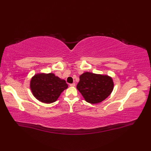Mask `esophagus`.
<instances>
[{
    "instance_id": "1",
    "label": "esophagus",
    "mask_w": 151,
    "mask_h": 151,
    "mask_svg": "<svg viewBox=\"0 0 151 151\" xmlns=\"http://www.w3.org/2000/svg\"><path fill=\"white\" fill-rule=\"evenodd\" d=\"M76 86V84L75 83H72V84H70V87H74Z\"/></svg>"
}]
</instances>
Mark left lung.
I'll list each match as a JSON object with an SVG mask.
<instances>
[{"instance_id":"1","label":"left lung","mask_w":151,"mask_h":151,"mask_svg":"<svg viewBox=\"0 0 151 151\" xmlns=\"http://www.w3.org/2000/svg\"><path fill=\"white\" fill-rule=\"evenodd\" d=\"M77 89L86 102L91 104L101 103L111 94L114 88L112 77L108 75L84 72L79 76Z\"/></svg>"}]
</instances>
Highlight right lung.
Segmentation results:
<instances>
[{"instance_id":"right-lung-1","label":"right lung","mask_w":151,"mask_h":151,"mask_svg":"<svg viewBox=\"0 0 151 151\" xmlns=\"http://www.w3.org/2000/svg\"><path fill=\"white\" fill-rule=\"evenodd\" d=\"M68 88L64 79L53 73H38L30 81L32 94L38 101L44 103L56 101L63 91Z\"/></svg>"}]
</instances>
